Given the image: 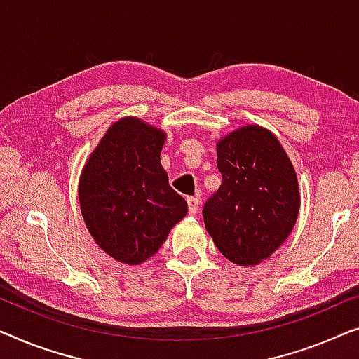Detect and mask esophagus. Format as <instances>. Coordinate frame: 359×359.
Returning <instances> with one entry per match:
<instances>
[{"label": "esophagus", "instance_id": "34e87169", "mask_svg": "<svg viewBox=\"0 0 359 359\" xmlns=\"http://www.w3.org/2000/svg\"><path fill=\"white\" fill-rule=\"evenodd\" d=\"M187 203H189V213L190 215L198 213V208H200V198H198V196H189V198H187Z\"/></svg>", "mask_w": 359, "mask_h": 359}]
</instances>
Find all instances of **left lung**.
<instances>
[{
    "label": "left lung",
    "mask_w": 359,
    "mask_h": 359,
    "mask_svg": "<svg viewBox=\"0 0 359 359\" xmlns=\"http://www.w3.org/2000/svg\"><path fill=\"white\" fill-rule=\"evenodd\" d=\"M223 182L203 206L205 228L232 264L269 259L287 239L299 215L296 170L280 140L245 125L216 143Z\"/></svg>",
    "instance_id": "obj_1"
}]
</instances>
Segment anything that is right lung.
<instances>
[{
  "instance_id": "1",
  "label": "right lung",
  "mask_w": 359,
  "mask_h": 359,
  "mask_svg": "<svg viewBox=\"0 0 359 359\" xmlns=\"http://www.w3.org/2000/svg\"><path fill=\"white\" fill-rule=\"evenodd\" d=\"M164 130L136 117L112 123L79 177L81 215L95 244L127 265L153 257L187 215L161 165Z\"/></svg>"
}]
</instances>
